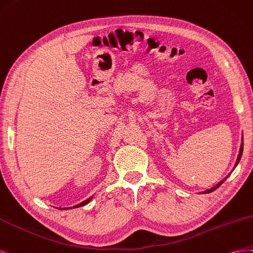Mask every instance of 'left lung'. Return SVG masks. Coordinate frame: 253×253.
<instances>
[{
    "mask_svg": "<svg viewBox=\"0 0 253 253\" xmlns=\"http://www.w3.org/2000/svg\"><path fill=\"white\" fill-rule=\"evenodd\" d=\"M242 154H243V143H242V145H241V148H240V154H239V157H237V160H236V163H235V165H237V163L240 162V160H241V157H242ZM227 179V177L223 179V180H221V181L219 182V183H217L216 184L214 187H212V189H210V190H208V191H205L204 193H211V192H213V191H215L216 189H217V187H219L221 184H222V182L225 181V180Z\"/></svg>",
    "mask_w": 253,
    "mask_h": 253,
    "instance_id": "obj_1",
    "label": "left lung"
}]
</instances>
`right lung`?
Masks as SVG:
<instances>
[{
    "instance_id": "add662e5",
    "label": "right lung",
    "mask_w": 253,
    "mask_h": 253,
    "mask_svg": "<svg viewBox=\"0 0 253 253\" xmlns=\"http://www.w3.org/2000/svg\"><path fill=\"white\" fill-rule=\"evenodd\" d=\"M92 197H93V196H91L90 198H88L86 200H84V203L79 204V205H77V206H75V207H73V208H79V207H83V206H84V205H86V204H89L90 201H91V199H92ZM68 209H72V208H66V209H64V210H68Z\"/></svg>"
}]
</instances>
